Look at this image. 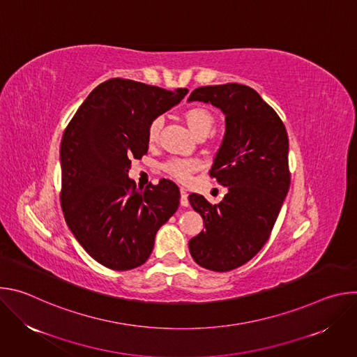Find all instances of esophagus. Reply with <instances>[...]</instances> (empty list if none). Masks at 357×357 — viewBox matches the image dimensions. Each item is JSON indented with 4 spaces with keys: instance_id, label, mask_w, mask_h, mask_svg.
<instances>
[{
    "instance_id": "34e87169",
    "label": "esophagus",
    "mask_w": 357,
    "mask_h": 357,
    "mask_svg": "<svg viewBox=\"0 0 357 357\" xmlns=\"http://www.w3.org/2000/svg\"><path fill=\"white\" fill-rule=\"evenodd\" d=\"M181 206H189V200H188V193L185 189H181Z\"/></svg>"
}]
</instances>
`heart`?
<instances>
[{"mask_svg":"<svg viewBox=\"0 0 357 357\" xmlns=\"http://www.w3.org/2000/svg\"><path fill=\"white\" fill-rule=\"evenodd\" d=\"M183 120L196 138H205L215 127V116L205 107H190L183 113ZM164 126L162 117H155L148 126L146 139L149 144H155L160 138ZM202 162L195 158H174L162 165L165 174L179 182H188L193 172L200 169Z\"/></svg>","mask_w":357,"mask_h":357,"instance_id":"heart-1","label":"heart"}]
</instances>
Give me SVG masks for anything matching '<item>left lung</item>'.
<instances>
[{
	"label": "left lung",
	"instance_id": "obj_1",
	"mask_svg": "<svg viewBox=\"0 0 357 357\" xmlns=\"http://www.w3.org/2000/svg\"><path fill=\"white\" fill-rule=\"evenodd\" d=\"M188 100L211 103L226 116L209 174L229 192L218 205L189 195L205 223L189 241L192 257L203 268L225 273L250 261L271 234L291 183L288 135L274 109L248 86H203Z\"/></svg>",
	"mask_w": 357,
	"mask_h": 357
}]
</instances>
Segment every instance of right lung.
Listing matches in <instances>:
<instances>
[{"label":"right lung","instance_id":"obj_1","mask_svg":"<svg viewBox=\"0 0 357 357\" xmlns=\"http://www.w3.org/2000/svg\"><path fill=\"white\" fill-rule=\"evenodd\" d=\"M157 86L110 79L98 84L68 124L61 142L65 220L80 245L116 271L142 266L160 227L176 212L179 189L161 179L137 189L132 158L148 151L149 123L186 96Z\"/></svg>","mask_w":357,"mask_h":357}]
</instances>
